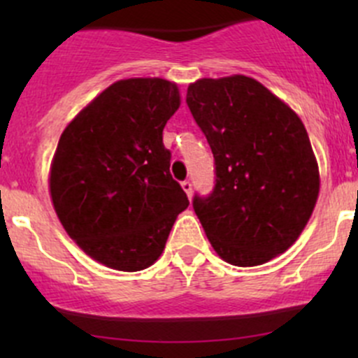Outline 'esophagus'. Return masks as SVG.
<instances>
[{
	"label": "esophagus",
	"mask_w": 358,
	"mask_h": 358,
	"mask_svg": "<svg viewBox=\"0 0 358 358\" xmlns=\"http://www.w3.org/2000/svg\"><path fill=\"white\" fill-rule=\"evenodd\" d=\"M182 189L185 190V194L189 196V199H190V197H192V182H190V180H183Z\"/></svg>",
	"instance_id": "obj_1"
}]
</instances>
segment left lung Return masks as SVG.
<instances>
[{
	"label": "left lung",
	"mask_w": 358,
	"mask_h": 358,
	"mask_svg": "<svg viewBox=\"0 0 358 358\" xmlns=\"http://www.w3.org/2000/svg\"><path fill=\"white\" fill-rule=\"evenodd\" d=\"M187 106L215 157V187L192 206L215 251L237 266L266 263L298 239L319 196L301 119L256 79H199Z\"/></svg>",
	"instance_id": "1"
}]
</instances>
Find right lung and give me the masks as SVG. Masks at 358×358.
I'll return each instance as SVG.
<instances>
[{"label":"right lung","mask_w":358,"mask_h":358,"mask_svg":"<svg viewBox=\"0 0 358 358\" xmlns=\"http://www.w3.org/2000/svg\"><path fill=\"white\" fill-rule=\"evenodd\" d=\"M180 107L175 83L122 79L64 129L50 173L57 216L96 262L136 272L166 246L189 197L169 173L162 129Z\"/></svg>","instance_id":"1"}]
</instances>
